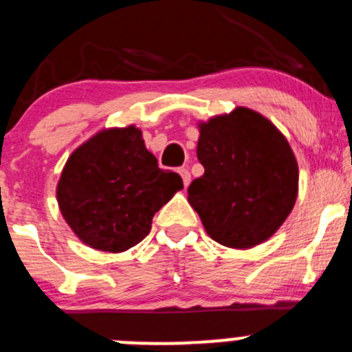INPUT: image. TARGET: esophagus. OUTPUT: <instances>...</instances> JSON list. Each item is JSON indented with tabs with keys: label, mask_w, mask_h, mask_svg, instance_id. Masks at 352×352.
<instances>
[{
	"label": "esophagus",
	"mask_w": 352,
	"mask_h": 352,
	"mask_svg": "<svg viewBox=\"0 0 352 352\" xmlns=\"http://www.w3.org/2000/svg\"><path fill=\"white\" fill-rule=\"evenodd\" d=\"M177 173H179V176L183 177V184H184V186H188V184H190V179H191L190 171H188L186 168H179V169H177Z\"/></svg>",
	"instance_id": "1"
}]
</instances>
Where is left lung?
Segmentation results:
<instances>
[{"label":"left lung","mask_w":352,"mask_h":352,"mask_svg":"<svg viewBox=\"0 0 352 352\" xmlns=\"http://www.w3.org/2000/svg\"><path fill=\"white\" fill-rule=\"evenodd\" d=\"M198 130L197 157L205 173L191 181L188 201L207 234L238 250L267 241L298 198L299 171L289 142L248 107L198 123Z\"/></svg>","instance_id":"obj_1"}]
</instances>
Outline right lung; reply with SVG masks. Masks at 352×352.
<instances>
[{"instance_id":"obj_1","label":"right lung","mask_w":352,"mask_h":352,"mask_svg":"<svg viewBox=\"0 0 352 352\" xmlns=\"http://www.w3.org/2000/svg\"><path fill=\"white\" fill-rule=\"evenodd\" d=\"M183 190L177 173L159 169L135 124L107 128L73 151L56 198L76 238L94 250L126 252L151 232L152 217Z\"/></svg>"}]
</instances>
